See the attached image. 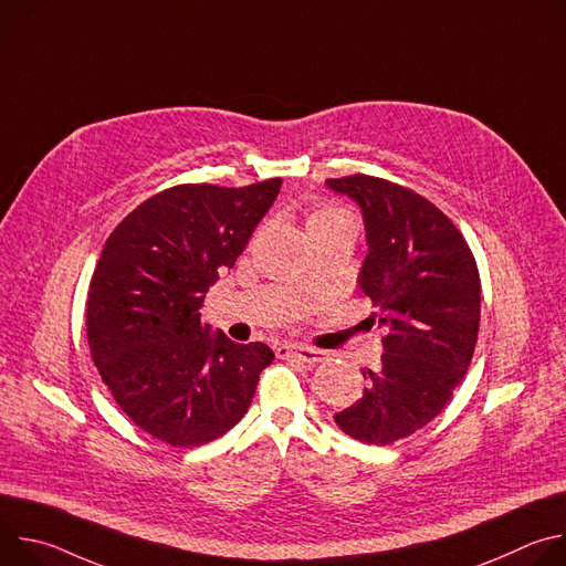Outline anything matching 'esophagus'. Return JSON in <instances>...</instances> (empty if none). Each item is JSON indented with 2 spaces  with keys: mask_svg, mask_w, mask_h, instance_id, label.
<instances>
[{
  "mask_svg": "<svg viewBox=\"0 0 566 566\" xmlns=\"http://www.w3.org/2000/svg\"><path fill=\"white\" fill-rule=\"evenodd\" d=\"M277 356L286 358V360H302L308 365L322 363L327 360V352H319V349H311V347H295V345H280L277 347Z\"/></svg>",
  "mask_w": 566,
  "mask_h": 566,
  "instance_id": "esophagus-1",
  "label": "esophagus"
}]
</instances>
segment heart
Listing matches in <instances>:
<instances>
[{"label": "heart", "mask_w": 566, "mask_h": 566, "mask_svg": "<svg viewBox=\"0 0 566 566\" xmlns=\"http://www.w3.org/2000/svg\"><path fill=\"white\" fill-rule=\"evenodd\" d=\"M334 228H356V219L354 214L336 203H319L315 206L308 217H306V232L308 237L317 234V232H327Z\"/></svg>", "instance_id": "b5f03b06"}]
</instances>
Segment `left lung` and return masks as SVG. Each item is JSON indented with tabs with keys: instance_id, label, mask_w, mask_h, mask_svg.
Segmentation results:
<instances>
[{
	"instance_id": "8db88e82",
	"label": "left lung",
	"mask_w": 566,
	"mask_h": 566,
	"mask_svg": "<svg viewBox=\"0 0 566 566\" xmlns=\"http://www.w3.org/2000/svg\"><path fill=\"white\" fill-rule=\"evenodd\" d=\"M365 217L369 253L360 289L378 311L380 367L338 428L363 443L389 446L428 426L465 376L479 332L481 282L459 228L415 190L369 175L327 179Z\"/></svg>"
}]
</instances>
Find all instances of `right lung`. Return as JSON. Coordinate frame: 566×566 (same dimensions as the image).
Wrapping results in <instances>:
<instances>
[{"mask_svg":"<svg viewBox=\"0 0 566 566\" xmlns=\"http://www.w3.org/2000/svg\"><path fill=\"white\" fill-rule=\"evenodd\" d=\"M282 179L181 184L136 206L107 237L87 297V340L120 410L147 434L197 448L247 415L275 354L210 334L208 289L232 269Z\"/></svg>","mask_w":566,"mask_h":566,"instance_id":"add662e5","label":"right lung"}]
</instances>
